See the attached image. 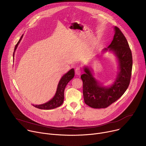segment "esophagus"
<instances>
[{
    "label": "esophagus",
    "instance_id": "esophagus-1",
    "mask_svg": "<svg viewBox=\"0 0 146 146\" xmlns=\"http://www.w3.org/2000/svg\"><path fill=\"white\" fill-rule=\"evenodd\" d=\"M81 72V69L79 67H77V68H76V69H75V74L76 75H80Z\"/></svg>",
    "mask_w": 146,
    "mask_h": 146
}]
</instances>
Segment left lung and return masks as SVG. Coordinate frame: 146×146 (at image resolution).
Listing matches in <instances>:
<instances>
[{"instance_id":"8db88e82","label":"left lung","mask_w":146,"mask_h":146,"mask_svg":"<svg viewBox=\"0 0 146 146\" xmlns=\"http://www.w3.org/2000/svg\"><path fill=\"white\" fill-rule=\"evenodd\" d=\"M115 34L111 44L104 50L113 51L119 63V73L110 87L100 86L89 69L81 76L83 82V96L86 105L94 109L106 108L117 101L127 90L132 69V55L127 38L121 30L114 27Z\"/></svg>"}]
</instances>
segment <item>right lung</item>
I'll use <instances>...</instances> for the list:
<instances>
[{
	"mask_svg": "<svg viewBox=\"0 0 146 146\" xmlns=\"http://www.w3.org/2000/svg\"><path fill=\"white\" fill-rule=\"evenodd\" d=\"M23 37V35H22V36L21 37L20 39L19 40L18 43L15 46L14 51L13 53V56L14 55L15 51L17 49V46ZM74 70L73 69H72L67 73H66L65 75L62 76V77L61 78L59 82V84L58 85L56 94L51 100H50V101L47 102L46 103L42 104V105H33V106L40 109L50 110V109L56 108L60 106V105H62V104L64 102V99L65 88L68 83L74 77Z\"/></svg>",
	"mask_w": 146,
	"mask_h": 146,
	"instance_id": "obj_1",
	"label": "right lung"
}]
</instances>
